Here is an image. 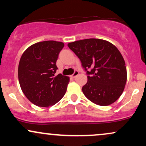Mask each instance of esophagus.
<instances>
[{
    "label": "esophagus",
    "mask_w": 146,
    "mask_h": 146,
    "mask_svg": "<svg viewBox=\"0 0 146 146\" xmlns=\"http://www.w3.org/2000/svg\"><path fill=\"white\" fill-rule=\"evenodd\" d=\"M79 75V71H75L74 73H73V74L71 75V78H75V77H76L77 75Z\"/></svg>",
    "instance_id": "1"
}]
</instances>
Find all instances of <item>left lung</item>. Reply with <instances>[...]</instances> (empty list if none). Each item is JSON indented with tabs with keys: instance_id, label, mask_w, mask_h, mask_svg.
Listing matches in <instances>:
<instances>
[{
	"instance_id": "8db88e82",
	"label": "left lung",
	"mask_w": 146,
	"mask_h": 146,
	"mask_svg": "<svg viewBox=\"0 0 146 146\" xmlns=\"http://www.w3.org/2000/svg\"><path fill=\"white\" fill-rule=\"evenodd\" d=\"M68 46L78 57L88 75L84 95L100 106H108L121 96L126 83L125 61L115 45L101 39L81 40Z\"/></svg>"
}]
</instances>
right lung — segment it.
I'll list each match as a JSON object with an SVG mask.
<instances>
[{
    "mask_svg": "<svg viewBox=\"0 0 146 146\" xmlns=\"http://www.w3.org/2000/svg\"><path fill=\"white\" fill-rule=\"evenodd\" d=\"M64 46L61 42H40L30 46L22 55L18 71L20 86L33 104L54 105L66 93L69 78L55 75L56 61Z\"/></svg>",
    "mask_w": 146,
    "mask_h": 146,
    "instance_id": "obj_1",
    "label": "right lung"
}]
</instances>
